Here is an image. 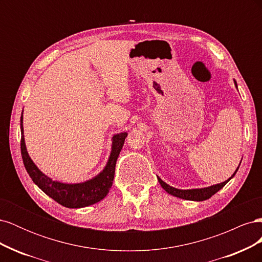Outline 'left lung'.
<instances>
[{
	"instance_id": "obj_1",
	"label": "left lung",
	"mask_w": 262,
	"mask_h": 262,
	"mask_svg": "<svg viewBox=\"0 0 262 262\" xmlns=\"http://www.w3.org/2000/svg\"><path fill=\"white\" fill-rule=\"evenodd\" d=\"M234 84H235L236 89H237V83H236L235 80H234ZM237 90H238V89H237ZM241 163H242V161H241ZM239 165H238V167H237V169L235 170V172L227 180L221 182V184H216V185H213V186H210V187H204V188L186 189V190L177 189L175 187H171V186L166 184V182L163 181L158 176H157V179H158V182H160V185L162 186V188L165 190V191L169 193V194H171V195H173V196H177V198H180V199H185V200H190V201H204V200L210 199V198L213 194H215L219 191V190L223 188L227 184V182L235 176V173L237 172V170H238V168H239Z\"/></svg>"
}]
</instances>
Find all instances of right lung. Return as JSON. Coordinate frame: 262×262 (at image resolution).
I'll list each match as a JSON object with an SVG mask.
<instances>
[{
	"instance_id": "obj_1",
	"label": "right lung",
	"mask_w": 262,
	"mask_h": 262,
	"mask_svg": "<svg viewBox=\"0 0 262 262\" xmlns=\"http://www.w3.org/2000/svg\"><path fill=\"white\" fill-rule=\"evenodd\" d=\"M20 132L21 157L28 175L47 195L52 198L54 201H57L63 207L70 209L89 207V205L101 201L108 194L113 186L118 156L120 154L124 140L128 136L126 132H121L115 134L112 138V150H110L107 164L98 175L83 182L68 184V182L53 180L47 176L30 158L25 144V137H24L23 113L20 117Z\"/></svg>"
}]
</instances>
